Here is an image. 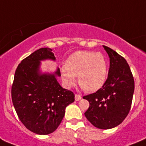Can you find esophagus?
Masks as SVG:
<instances>
[{
    "mask_svg": "<svg viewBox=\"0 0 146 146\" xmlns=\"http://www.w3.org/2000/svg\"><path fill=\"white\" fill-rule=\"evenodd\" d=\"M82 99V96L79 95V94H76L75 95V100L76 101H79Z\"/></svg>",
    "mask_w": 146,
    "mask_h": 146,
    "instance_id": "esophagus-1",
    "label": "esophagus"
}]
</instances>
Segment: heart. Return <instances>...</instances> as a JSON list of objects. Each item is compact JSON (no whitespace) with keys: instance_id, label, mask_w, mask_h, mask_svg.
I'll return each mask as SVG.
<instances>
[{"instance_id":"b5f03b06","label":"heart","mask_w":146,"mask_h":146,"mask_svg":"<svg viewBox=\"0 0 146 146\" xmlns=\"http://www.w3.org/2000/svg\"><path fill=\"white\" fill-rule=\"evenodd\" d=\"M63 82L67 88L75 85L76 76L82 88L88 92H97L104 86L108 75V62L100 52L78 51L67 58L60 68Z\"/></svg>"}]
</instances>
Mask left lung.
Wrapping results in <instances>:
<instances>
[{"label": "left lung", "instance_id": "left-lung-1", "mask_svg": "<svg viewBox=\"0 0 146 146\" xmlns=\"http://www.w3.org/2000/svg\"><path fill=\"white\" fill-rule=\"evenodd\" d=\"M103 47L110 57L107 79L98 92L83 98L90 104L86 118L96 127L107 130L119 125L128 115L134 79L126 60L108 46Z\"/></svg>", "mask_w": 146, "mask_h": 146}]
</instances>
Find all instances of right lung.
<instances>
[{
    "instance_id": "right-lung-1",
    "label": "right lung",
    "mask_w": 146,
    "mask_h": 146,
    "mask_svg": "<svg viewBox=\"0 0 146 146\" xmlns=\"http://www.w3.org/2000/svg\"><path fill=\"white\" fill-rule=\"evenodd\" d=\"M55 61L49 48H41L22 60L18 66L12 85V100L22 124L31 132L47 135L61 124L74 94L63 88L57 78L58 67L52 73L42 72L41 61Z\"/></svg>"
}]
</instances>
